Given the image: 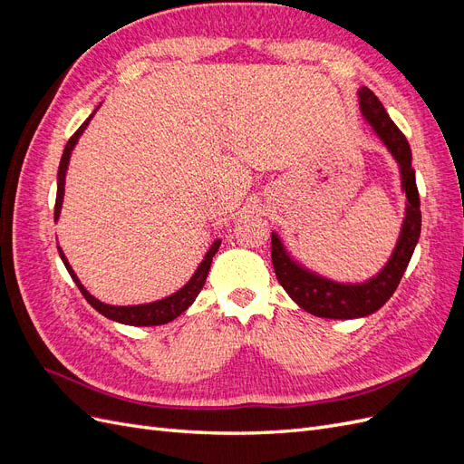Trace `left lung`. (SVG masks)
Here are the masks:
<instances>
[{"label":"left lung","instance_id":"1","mask_svg":"<svg viewBox=\"0 0 464 464\" xmlns=\"http://www.w3.org/2000/svg\"><path fill=\"white\" fill-rule=\"evenodd\" d=\"M360 110L377 137L382 139L389 152L395 157L401 168V184L406 193V215L399 242L387 265L373 278L358 285L334 283L294 261L285 249L280 237L271 234V257L280 286L307 314L325 319H354L366 317L377 312L397 290L401 278L409 266L414 247L422 228V213H420V195L416 188V176L412 168V150L402 131L397 128L379 98L368 89L358 91Z\"/></svg>","mask_w":464,"mask_h":464}]
</instances>
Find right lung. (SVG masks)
<instances>
[{"mask_svg":"<svg viewBox=\"0 0 464 464\" xmlns=\"http://www.w3.org/2000/svg\"><path fill=\"white\" fill-rule=\"evenodd\" d=\"M98 110V108H96ZM94 110V111H96ZM92 114L85 120V123L81 125V128L72 135V139H69L65 149H63V154H62V162H60V170H58V193H55V208H53V218L58 220L60 218V210H62V203H63V191H65V172H67V164H69V157H72V150L73 147L77 145L81 133L87 130L89 121L92 120L94 116ZM218 246H220V240H215L213 246L208 247L207 256L203 257L201 265L198 266V271H195V275L189 278V283L179 288L178 292H174L172 296L168 298H162L159 302H150V304H141V305H110V304H104L101 300H96L94 296H91V294L87 292V288L81 285V280L77 278L75 271L72 269V265H69L67 257L63 256L62 247L58 246V251H60V257L65 265V269L69 271V275H72V278L75 280V285L79 286L81 294L85 296V300L94 307V310L98 314H102L104 317L111 319V321H118V323H125V325H135V327H150V325H164V323L176 319L178 315L184 314L188 307L195 302V298H198V294L201 292L205 280H207V275H208V269H210V263H213V257L218 251Z\"/></svg>","mask_w":464,"mask_h":464,"instance_id":"obj_1","label":"right lung"}]
</instances>
